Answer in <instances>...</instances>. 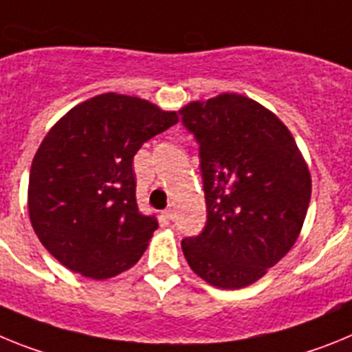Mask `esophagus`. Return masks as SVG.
<instances>
[{"label": "esophagus", "instance_id": "esophagus-1", "mask_svg": "<svg viewBox=\"0 0 352 352\" xmlns=\"http://www.w3.org/2000/svg\"><path fill=\"white\" fill-rule=\"evenodd\" d=\"M173 216H175L173 209H172V207H168V209L164 210V218H166V219H173Z\"/></svg>", "mask_w": 352, "mask_h": 352}]
</instances>
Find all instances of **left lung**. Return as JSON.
<instances>
[{"label": "left lung", "instance_id": "8db88e82", "mask_svg": "<svg viewBox=\"0 0 352 352\" xmlns=\"http://www.w3.org/2000/svg\"><path fill=\"white\" fill-rule=\"evenodd\" d=\"M200 145L206 228L182 241L189 267L218 289L261 280L298 241L311 175L294 136L273 111L241 94L180 109Z\"/></svg>", "mask_w": 352, "mask_h": 352}]
</instances>
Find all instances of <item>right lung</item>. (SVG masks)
<instances>
[{
	"label": "right lung",
	"mask_w": 352,
	"mask_h": 352,
	"mask_svg": "<svg viewBox=\"0 0 352 352\" xmlns=\"http://www.w3.org/2000/svg\"><path fill=\"white\" fill-rule=\"evenodd\" d=\"M177 122V111L108 91L74 106L49 129L30 170L28 212L60 264L108 280L140 261L159 225L138 210L133 159Z\"/></svg>",
	"instance_id": "1"
}]
</instances>
